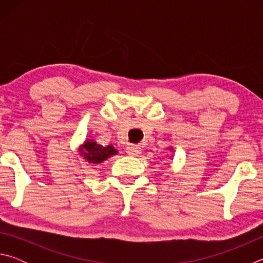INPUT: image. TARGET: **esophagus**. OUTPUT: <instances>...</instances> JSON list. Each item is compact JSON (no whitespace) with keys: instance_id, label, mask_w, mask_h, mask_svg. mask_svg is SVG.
I'll return each mask as SVG.
<instances>
[{"instance_id":"esophagus-1","label":"esophagus","mask_w":263,"mask_h":263,"mask_svg":"<svg viewBox=\"0 0 263 263\" xmlns=\"http://www.w3.org/2000/svg\"><path fill=\"white\" fill-rule=\"evenodd\" d=\"M126 153L128 155H131V157H137V155H139L141 153L140 146H138V145L127 146V147H126Z\"/></svg>"}]
</instances>
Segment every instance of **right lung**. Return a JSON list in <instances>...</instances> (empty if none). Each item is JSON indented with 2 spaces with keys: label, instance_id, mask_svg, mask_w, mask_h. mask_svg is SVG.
Here are the masks:
<instances>
[{
  "label": "right lung",
  "instance_id": "add662e5",
  "mask_svg": "<svg viewBox=\"0 0 263 263\" xmlns=\"http://www.w3.org/2000/svg\"><path fill=\"white\" fill-rule=\"evenodd\" d=\"M80 154L87 160L89 163H101L103 162L112 155L117 154V149H116L112 145L102 146L96 144L94 140L89 139L84 141V144L80 147Z\"/></svg>",
  "mask_w": 263,
  "mask_h": 263
}]
</instances>
